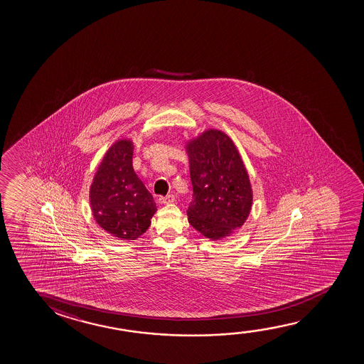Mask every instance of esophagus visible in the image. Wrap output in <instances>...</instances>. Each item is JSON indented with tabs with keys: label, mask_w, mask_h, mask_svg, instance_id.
<instances>
[{
	"label": "esophagus",
	"mask_w": 364,
	"mask_h": 364,
	"mask_svg": "<svg viewBox=\"0 0 364 364\" xmlns=\"http://www.w3.org/2000/svg\"><path fill=\"white\" fill-rule=\"evenodd\" d=\"M174 195H168L165 198H160L159 203L163 205L171 204V203H174Z\"/></svg>",
	"instance_id": "obj_1"
}]
</instances>
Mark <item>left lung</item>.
<instances>
[{"label": "left lung", "mask_w": 364, "mask_h": 364, "mask_svg": "<svg viewBox=\"0 0 364 364\" xmlns=\"http://www.w3.org/2000/svg\"><path fill=\"white\" fill-rule=\"evenodd\" d=\"M193 200L189 224L206 239L228 237L245 224L252 206L247 170L232 139L208 129L188 140Z\"/></svg>", "instance_id": "8db88e82"}]
</instances>
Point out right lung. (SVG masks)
<instances>
[{
    "label": "right lung",
    "mask_w": 364,
    "mask_h": 364,
    "mask_svg": "<svg viewBox=\"0 0 364 364\" xmlns=\"http://www.w3.org/2000/svg\"><path fill=\"white\" fill-rule=\"evenodd\" d=\"M133 150L132 140H117L98 165L90 189L95 223L119 240L138 239L156 213L153 195L133 169Z\"/></svg>",
    "instance_id": "1"
}]
</instances>
